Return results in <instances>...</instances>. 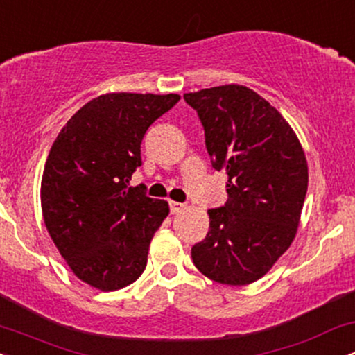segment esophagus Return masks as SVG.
I'll list each match as a JSON object with an SVG mask.
<instances>
[{
  "instance_id": "esophagus-1",
  "label": "esophagus",
  "mask_w": 355,
  "mask_h": 355,
  "mask_svg": "<svg viewBox=\"0 0 355 355\" xmlns=\"http://www.w3.org/2000/svg\"><path fill=\"white\" fill-rule=\"evenodd\" d=\"M168 207H170V214H178V211H182L183 209H185V205H183V203L173 202V200L168 202Z\"/></svg>"
}]
</instances>
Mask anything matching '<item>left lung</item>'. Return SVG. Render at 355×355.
I'll use <instances>...</instances> for the list:
<instances>
[{
	"mask_svg": "<svg viewBox=\"0 0 355 355\" xmlns=\"http://www.w3.org/2000/svg\"><path fill=\"white\" fill-rule=\"evenodd\" d=\"M183 100L200 118L211 166L229 175V198L209 210L210 230L191 247V260L218 284H252L295 237L309 182L304 150L254 89L223 85Z\"/></svg>",
	"mask_w": 355,
	"mask_h": 355,
	"instance_id": "8db88e82",
	"label": "left lung"
}]
</instances>
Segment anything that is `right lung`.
Here are the masks:
<instances>
[{
  "instance_id": "add662e5",
  "label": "right lung",
  "mask_w": 355,
  "mask_h": 355,
  "mask_svg": "<svg viewBox=\"0 0 355 355\" xmlns=\"http://www.w3.org/2000/svg\"><path fill=\"white\" fill-rule=\"evenodd\" d=\"M180 96L108 93L63 126L42 178L44 225L73 274L100 291H118L144 274L153 234L168 203L130 187L141 166L146 130Z\"/></svg>"
}]
</instances>
